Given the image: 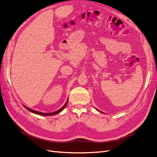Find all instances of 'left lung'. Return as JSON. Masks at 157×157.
<instances>
[{"label": "left lung", "mask_w": 157, "mask_h": 157, "mask_svg": "<svg viewBox=\"0 0 157 157\" xmlns=\"http://www.w3.org/2000/svg\"><path fill=\"white\" fill-rule=\"evenodd\" d=\"M97 110H98V109H97ZM98 111H99V112H101V113H102V112H101V111H99V110H98Z\"/></svg>", "instance_id": "left-lung-1"}]
</instances>
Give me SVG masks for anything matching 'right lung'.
I'll return each mask as SVG.
<instances>
[{
    "mask_svg": "<svg viewBox=\"0 0 157 157\" xmlns=\"http://www.w3.org/2000/svg\"><path fill=\"white\" fill-rule=\"evenodd\" d=\"M67 101H66V103L64 104V105L62 107V108H60L59 109H58V111H54V112H52V113H42V112H39V111H34V110H33V109H30V108H28V107H25L26 109L29 110V111H30V112H32V113H35V114H37V115H43V116H48V115H56V114H58V113H60V112H61L64 108H65V107L66 106V105H67Z\"/></svg>",
    "mask_w": 157,
    "mask_h": 157,
    "instance_id": "add662e5",
    "label": "right lung"
}]
</instances>
